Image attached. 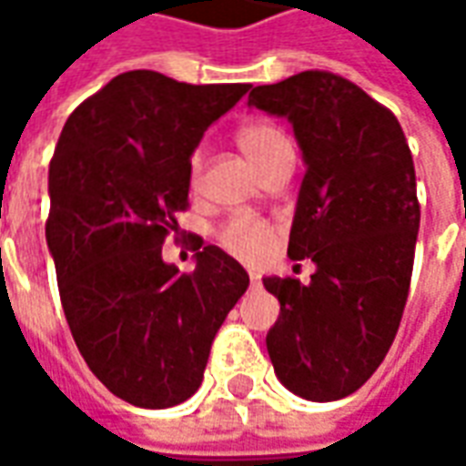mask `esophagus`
<instances>
[{
  "label": "esophagus",
  "instance_id": "1",
  "mask_svg": "<svg viewBox=\"0 0 466 466\" xmlns=\"http://www.w3.org/2000/svg\"><path fill=\"white\" fill-rule=\"evenodd\" d=\"M249 284H252V287H257V289H259V287H262V279H259L257 274H249Z\"/></svg>",
  "mask_w": 466,
  "mask_h": 466
}]
</instances>
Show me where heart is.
Wrapping results in <instances>:
<instances>
[{
	"label": "heart",
	"mask_w": 466,
	"mask_h": 466,
	"mask_svg": "<svg viewBox=\"0 0 466 466\" xmlns=\"http://www.w3.org/2000/svg\"><path fill=\"white\" fill-rule=\"evenodd\" d=\"M237 144L247 154V159L259 169L267 172L274 162H279L282 157L292 154V144L287 139V134L272 122H247L237 129ZM204 169V154H192V182H199ZM217 242L234 257H239L244 262H259L267 254L272 252L277 242V229L272 224L264 222L259 217H232L217 229Z\"/></svg>",
	"instance_id": "obj_1"
}]
</instances>
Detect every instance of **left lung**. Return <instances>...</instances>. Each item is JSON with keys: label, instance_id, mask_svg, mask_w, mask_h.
I'll return each mask as SVG.
<instances>
[{"label": "left lung", "instance_id": "left-lung-1", "mask_svg": "<svg viewBox=\"0 0 466 466\" xmlns=\"http://www.w3.org/2000/svg\"><path fill=\"white\" fill-rule=\"evenodd\" d=\"M247 105L287 116L304 172L289 257L312 259V282L267 277L279 319L267 351L304 400L350 397L387 357L410 294L420 199L397 116L332 72L309 69L254 86Z\"/></svg>", "mask_w": 466, "mask_h": 466}]
</instances>
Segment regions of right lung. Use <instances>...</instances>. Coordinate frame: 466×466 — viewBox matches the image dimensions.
I'll use <instances>...</instances> for the list:
<instances>
[{
  "label": "right lung",
  "instance_id": "add662e5",
  "mask_svg": "<svg viewBox=\"0 0 466 466\" xmlns=\"http://www.w3.org/2000/svg\"><path fill=\"white\" fill-rule=\"evenodd\" d=\"M249 85L115 76L66 119L49 162L46 244L82 357L119 400L164 410L199 390L209 350L249 274L199 242L194 272L162 244L189 207L192 152Z\"/></svg>",
  "mask_w": 466,
  "mask_h": 466
}]
</instances>
